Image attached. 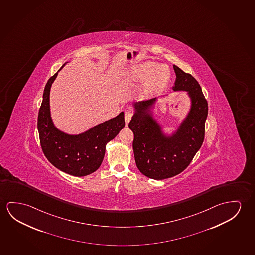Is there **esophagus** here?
<instances>
[{
	"label": "esophagus",
	"mask_w": 255,
	"mask_h": 255,
	"mask_svg": "<svg viewBox=\"0 0 255 255\" xmlns=\"http://www.w3.org/2000/svg\"><path fill=\"white\" fill-rule=\"evenodd\" d=\"M132 115L133 114L131 112V110H129V109H126V110H125V120H126V126L130 121V119L132 118Z\"/></svg>",
	"instance_id": "obj_1"
}]
</instances>
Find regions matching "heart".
<instances>
[{
    "mask_svg": "<svg viewBox=\"0 0 255 255\" xmlns=\"http://www.w3.org/2000/svg\"><path fill=\"white\" fill-rule=\"evenodd\" d=\"M134 75L139 81L146 80V89L150 94H159L169 81V70L165 64L147 61L137 64Z\"/></svg>",
    "mask_w": 255,
    "mask_h": 255,
    "instance_id": "b5f03b06",
    "label": "heart"
}]
</instances>
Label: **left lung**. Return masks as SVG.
Masks as SVG:
<instances>
[{
    "mask_svg": "<svg viewBox=\"0 0 255 255\" xmlns=\"http://www.w3.org/2000/svg\"><path fill=\"white\" fill-rule=\"evenodd\" d=\"M176 73L173 91L188 92L191 109L178 129L166 136L153 118L151 109L156 98L134 103L129 128L134 134V157L139 171L149 178L162 180L178 175L188 167L201 147L208 117V102L200 84L189 73L173 65Z\"/></svg>",
    "mask_w": 255,
    "mask_h": 255,
    "instance_id": "8db88e82",
    "label": "left lung"
}]
</instances>
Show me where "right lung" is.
<instances>
[{"instance_id":"add662e5","label":"right lung","mask_w":255,"mask_h":255,"mask_svg":"<svg viewBox=\"0 0 255 255\" xmlns=\"http://www.w3.org/2000/svg\"><path fill=\"white\" fill-rule=\"evenodd\" d=\"M58 71L62 70V68ZM58 71L48 79L38 115L39 141L45 156L55 168L71 176H84L96 171L102 164L108 142L125 126V113L103 122L79 135L64 133L52 121L49 94Z\"/></svg>"}]
</instances>
